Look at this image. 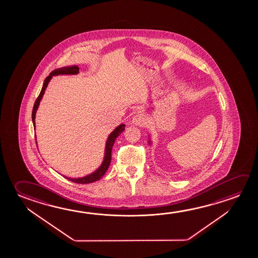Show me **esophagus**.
Returning <instances> with one entry per match:
<instances>
[{
	"instance_id": "esophagus-1",
	"label": "esophagus",
	"mask_w": 258,
	"mask_h": 258,
	"mask_svg": "<svg viewBox=\"0 0 258 258\" xmlns=\"http://www.w3.org/2000/svg\"><path fill=\"white\" fill-rule=\"evenodd\" d=\"M132 121H133V123H134L135 125L142 126V125L146 124V117H145V115H144L143 113H138V114L135 115V116L133 117Z\"/></svg>"
}]
</instances>
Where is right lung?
Listing matches in <instances>:
<instances>
[{
	"label": "right lung",
	"mask_w": 258,
	"mask_h": 258,
	"mask_svg": "<svg viewBox=\"0 0 258 258\" xmlns=\"http://www.w3.org/2000/svg\"><path fill=\"white\" fill-rule=\"evenodd\" d=\"M79 73V68L78 66H72V67H67V68H57L54 71L49 74V76H47V78L44 81L43 84L42 89L41 92L39 93L36 102H35L34 106H33V110H32V122H33V126H34L35 130V115H36V111L38 109V105H39V102L42 99L43 94L45 93V90L47 88L48 82L50 81L52 76H57V75H76ZM125 130V125L124 124H120L119 126L115 128L114 131H112L109 136L107 142H106V149H105V156L104 159L102 162V165L98 168L95 172L93 173L89 174L85 177L82 178H68V180H70L71 182H76V183H91V182H96L98 180H100L101 178L103 176V174L106 173L107 169L109 168V165L110 164V160H111V149L114 145L115 140L118 138V136L120 135V133Z\"/></svg>",
	"instance_id": "right-lung-1"
}]
</instances>
